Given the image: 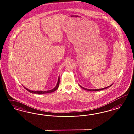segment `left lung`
I'll return each mask as SVG.
<instances>
[{"instance_id": "8db88e82", "label": "left lung", "mask_w": 134, "mask_h": 134, "mask_svg": "<svg viewBox=\"0 0 134 134\" xmlns=\"http://www.w3.org/2000/svg\"><path fill=\"white\" fill-rule=\"evenodd\" d=\"M110 85V86H108V87H105V88H101V89H87V88H84V87H82L81 86V85H80L81 87L82 88H83V89H85L86 90H88V91H99V90H103V89H105V88H107L108 87H110V86H111V85Z\"/></svg>"}]
</instances>
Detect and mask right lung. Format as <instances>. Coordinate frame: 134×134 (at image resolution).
<instances>
[{"instance_id": "right-lung-1", "label": "right lung", "mask_w": 134, "mask_h": 134, "mask_svg": "<svg viewBox=\"0 0 134 134\" xmlns=\"http://www.w3.org/2000/svg\"><path fill=\"white\" fill-rule=\"evenodd\" d=\"M59 77L58 78V81H57V83L56 86L53 88V89H52V90H48V91H31V90H30L29 89H27L26 88H25V87H24V88L25 89H26L28 91H29V92L30 93H36V94H45V93H52L54 91H55V90H57V88H58V86L59 85Z\"/></svg>"}]
</instances>
